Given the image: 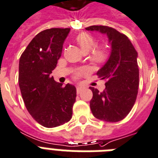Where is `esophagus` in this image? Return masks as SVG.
I'll list each match as a JSON object with an SVG mask.
<instances>
[{
    "label": "esophagus",
    "instance_id": "34e87169",
    "mask_svg": "<svg viewBox=\"0 0 158 158\" xmlns=\"http://www.w3.org/2000/svg\"><path fill=\"white\" fill-rule=\"evenodd\" d=\"M82 89H83V88L81 86H77V94H80Z\"/></svg>",
    "mask_w": 158,
    "mask_h": 158
}]
</instances>
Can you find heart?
Listing matches in <instances>:
<instances>
[{
  "instance_id": "b5f03b06",
  "label": "heart",
  "mask_w": 158,
  "mask_h": 158,
  "mask_svg": "<svg viewBox=\"0 0 158 158\" xmlns=\"http://www.w3.org/2000/svg\"><path fill=\"white\" fill-rule=\"evenodd\" d=\"M75 41L84 53H86L90 49L92 50L89 53V59L92 63L101 64H103L108 59V54L106 48L103 45H96L94 47V45H95V39L90 34L86 32L79 33L76 36ZM84 71L85 70L83 69H77L73 73V78L76 80L79 79Z\"/></svg>"
}]
</instances>
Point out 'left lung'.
Returning a JSON list of instances; mask_svg holds the SVG:
<instances>
[{
    "label": "left lung",
    "mask_w": 158,
    "mask_h": 158,
    "mask_svg": "<svg viewBox=\"0 0 158 158\" xmlns=\"http://www.w3.org/2000/svg\"><path fill=\"white\" fill-rule=\"evenodd\" d=\"M85 29L106 33L112 45L109 59L97 73L98 77L106 81L105 89L99 92L89 87L93 93L90 109L97 119L120 122L129 114L138 94V53L130 39L113 27L94 25Z\"/></svg>",
    "instance_id": "left-lung-1"
}]
</instances>
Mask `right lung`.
Instances as JSON below:
<instances>
[{
  "mask_svg": "<svg viewBox=\"0 0 158 158\" xmlns=\"http://www.w3.org/2000/svg\"><path fill=\"white\" fill-rule=\"evenodd\" d=\"M70 28H50L39 32L19 59V85L27 110L39 124L59 127L73 117L77 89L63 86L50 73L57 65Z\"/></svg>",
  "mask_w": 158,
  "mask_h": 158,
  "instance_id": "obj_1",
  "label": "right lung"
}]
</instances>
